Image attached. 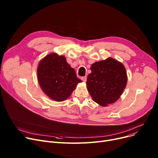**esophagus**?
I'll return each instance as SVG.
<instances>
[{"instance_id":"1","label":"esophagus","mask_w":158,"mask_h":158,"mask_svg":"<svg viewBox=\"0 0 158 158\" xmlns=\"http://www.w3.org/2000/svg\"><path fill=\"white\" fill-rule=\"evenodd\" d=\"M81 79L83 82H86V80H87V77L86 76H83V77H81Z\"/></svg>"}]
</instances>
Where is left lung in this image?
I'll use <instances>...</instances> for the list:
<instances>
[{
  "mask_svg": "<svg viewBox=\"0 0 158 158\" xmlns=\"http://www.w3.org/2000/svg\"><path fill=\"white\" fill-rule=\"evenodd\" d=\"M91 70L86 85L93 100L102 106L115 102L127 85V73L124 66L109 57L94 63Z\"/></svg>",
  "mask_w": 158,
  "mask_h": 158,
  "instance_id": "8db88e82",
  "label": "left lung"
}]
</instances>
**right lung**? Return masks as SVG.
<instances>
[{"mask_svg":"<svg viewBox=\"0 0 158 158\" xmlns=\"http://www.w3.org/2000/svg\"><path fill=\"white\" fill-rule=\"evenodd\" d=\"M38 82L44 92L53 100H66L79 82L75 70L63 56L52 53L46 56L38 65Z\"/></svg>","mask_w":158,"mask_h":158,"instance_id":"right-lung-1","label":"right lung"}]
</instances>
